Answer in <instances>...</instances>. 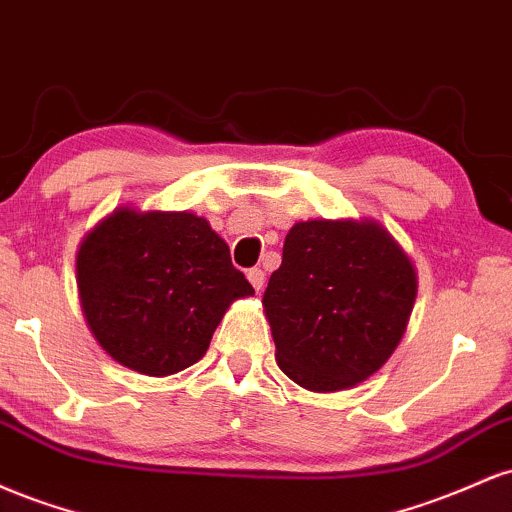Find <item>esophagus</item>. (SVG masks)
Returning <instances> with one entry per match:
<instances>
[{
	"label": "esophagus",
	"instance_id": "1",
	"mask_svg": "<svg viewBox=\"0 0 512 512\" xmlns=\"http://www.w3.org/2000/svg\"><path fill=\"white\" fill-rule=\"evenodd\" d=\"M248 281L252 284V289L260 291L264 286V269H260V267L248 269Z\"/></svg>",
	"mask_w": 512,
	"mask_h": 512
}]
</instances>
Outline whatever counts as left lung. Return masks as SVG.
Listing matches in <instances>:
<instances>
[{"label": "left lung", "mask_w": 512, "mask_h": 512, "mask_svg": "<svg viewBox=\"0 0 512 512\" xmlns=\"http://www.w3.org/2000/svg\"><path fill=\"white\" fill-rule=\"evenodd\" d=\"M414 298V264L378 221H298L262 298L276 363L313 392L363 383L397 349Z\"/></svg>", "instance_id": "8db88e82"}]
</instances>
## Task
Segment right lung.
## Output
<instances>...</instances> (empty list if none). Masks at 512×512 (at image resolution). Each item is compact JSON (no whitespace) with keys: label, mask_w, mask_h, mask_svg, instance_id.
<instances>
[{"label":"right lung","mask_w":512,"mask_h":512,"mask_svg":"<svg viewBox=\"0 0 512 512\" xmlns=\"http://www.w3.org/2000/svg\"><path fill=\"white\" fill-rule=\"evenodd\" d=\"M76 286L103 351L156 378L197 363L228 305L255 293L207 219L127 207L84 238Z\"/></svg>","instance_id":"add662e5"}]
</instances>
